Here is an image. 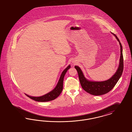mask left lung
Masks as SVG:
<instances>
[{"instance_id": "left-lung-1", "label": "left lung", "mask_w": 132, "mask_h": 132, "mask_svg": "<svg viewBox=\"0 0 132 132\" xmlns=\"http://www.w3.org/2000/svg\"><path fill=\"white\" fill-rule=\"evenodd\" d=\"M112 33L115 36L116 38L117 39L121 47V56L119 66L116 72L114 75L112 76V77L109 79L104 81H90L85 78L81 70L78 67H75V69L77 71L79 81L81 87L85 91L91 95L98 96L105 94L109 92L114 88L123 73L124 68V62L122 53V46L116 35L113 34V33Z\"/></svg>"}]
</instances>
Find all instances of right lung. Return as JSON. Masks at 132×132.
<instances>
[{
  "instance_id": "1",
  "label": "right lung",
  "mask_w": 132,
  "mask_h": 132,
  "mask_svg": "<svg viewBox=\"0 0 132 132\" xmlns=\"http://www.w3.org/2000/svg\"><path fill=\"white\" fill-rule=\"evenodd\" d=\"M70 65H69L63 71L56 87L54 88V89L48 93L40 97H32V96H29L26 94H25L30 98L38 102H47V101H52L55 99L56 98H57L60 95L61 93L63 90V78L67 71H68V69H70Z\"/></svg>"
}]
</instances>
